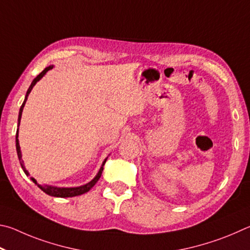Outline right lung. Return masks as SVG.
<instances>
[{"label":"right lung","mask_w":250,"mask_h":250,"mask_svg":"<svg viewBox=\"0 0 250 250\" xmlns=\"http://www.w3.org/2000/svg\"><path fill=\"white\" fill-rule=\"evenodd\" d=\"M54 68V65H49V67H47L42 70V71L38 74V76L34 79L32 84L29 85L27 92H26V95H25V100L23 104H21V106L20 108V113H19V125L21 123V112H23V108H24V105L26 103V101H27V96L28 94L30 93V91H32V89L34 87V85L36 84V83L41 80V79L45 76L47 71H49L50 69ZM16 151H17V156H19V159H20V163H21V168H23L24 172L26 173V176H28V171L27 170L25 169L24 167V161L21 160V147H20V143H19V129H17L16 132ZM105 161H106V159H105L103 161L102 164V167L100 168L99 172L96 176L93 178V180H91L89 183H86V185L84 186H81V187H76V188H58V187H52V186H41L38 185L37 181L35 180L34 178H32V181L35 183V185H37V187L41 189L42 191L45 192L46 194L48 195H51V196H56V198H71V196H77V195H81L83 193H85V192L90 191L91 188H93L94 185L96 182L99 181V179L101 178V174H102V171H103V166L105 164Z\"/></svg>","instance_id":"1"}]
</instances>
